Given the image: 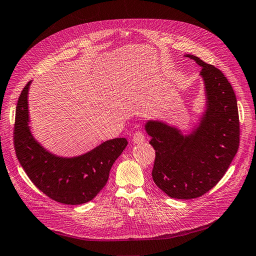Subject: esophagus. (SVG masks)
Wrapping results in <instances>:
<instances>
[{
	"label": "esophagus",
	"instance_id": "obj_1",
	"mask_svg": "<svg viewBox=\"0 0 256 256\" xmlns=\"http://www.w3.org/2000/svg\"><path fill=\"white\" fill-rule=\"evenodd\" d=\"M144 140H145V136L140 131L136 132L134 138H132V142H134V144H142V142H144Z\"/></svg>",
	"mask_w": 256,
	"mask_h": 256
}]
</instances>
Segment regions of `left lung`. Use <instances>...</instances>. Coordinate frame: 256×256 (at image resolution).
I'll return each mask as SVG.
<instances>
[{
  "mask_svg": "<svg viewBox=\"0 0 256 256\" xmlns=\"http://www.w3.org/2000/svg\"><path fill=\"white\" fill-rule=\"evenodd\" d=\"M202 67L206 111L198 127L182 134L160 120H148L145 130L156 150L152 178L168 196L190 200L202 196L220 180L240 145L236 96L222 71L192 54Z\"/></svg>",
  "mask_w": 256,
  "mask_h": 256,
  "instance_id": "8db88e82",
  "label": "left lung"
}]
</instances>
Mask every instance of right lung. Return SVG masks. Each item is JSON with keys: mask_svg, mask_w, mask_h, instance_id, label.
Returning a JSON list of instances; mask_svg holds the SVG:
<instances>
[{"mask_svg": "<svg viewBox=\"0 0 256 256\" xmlns=\"http://www.w3.org/2000/svg\"><path fill=\"white\" fill-rule=\"evenodd\" d=\"M18 98L14 140L16 158L34 185L51 200L66 205H80L94 200L109 178L110 169L128 142L124 138L109 140L85 154L58 156L34 138L29 127L28 90Z\"/></svg>", "mask_w": 256, "mask_h": 256, "instance_id": "1", "label": "right lung"}]
</instances>
